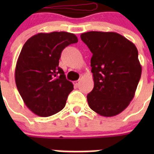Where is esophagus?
<instances>
[{"label":"esophagus","mask_w":154,"mask_h":154,"mask_svg":"<svg viewBox=\"0 0 154 154\" xmlns=\"http://www.w3.org/2000/svg\"><path fill=\"white\" fill-rule=\"evenodd\" d=\"M79 82H80L79 80H76V81L73 82V84H74V85L75 87H78V85H79Z\"/></svg>","instance_id":"obj_1"}]
</instances>
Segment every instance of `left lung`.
Returning a JSON list of instances; mask_svg holds the SVG:
<instances>
[{
    "label": "left lung",
    "instance_id": "obj_1",
    "mask_svg": "<svg viewBox=\"0 0 154 154\" xmlns=\"http://www.w3.org/2000/svg\"><path fill=\"white\" fill-rule=\"evenodd\" d=\"M80 37L92 53L94 88L87 96L89 107L103 116L118 115L133 99L140 79L137 47L116 32L89 31Z\"/></svg>",
    "mask_w": 154,
    "mask_h": 154
}]
</instances>
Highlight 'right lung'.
Here are the masks:
<instances>
[{
  "label": "right lung",
  "instance_id": "1",
  "mask_svg": "<svg viewBox=\"0 0 154 154\" xmlns=\"http://www.w3.org/2000/svg\"><path fill=\"white\" fill-rule=\"evenodd\" d=\"M78 42L65 31L38 33L23 46L15 68V82L24 103L39 116L54 115L65 107L73 84L58 66L65 47Z\"/></svg>",
  "mask_w": 154,
  "mask_h": 154
}]
</instances>
